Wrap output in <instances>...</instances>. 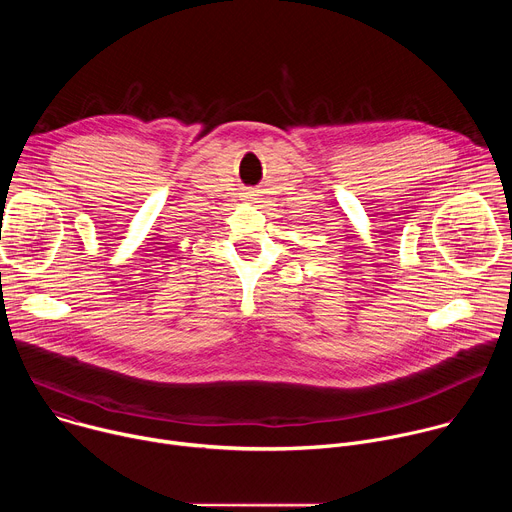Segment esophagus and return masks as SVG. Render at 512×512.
<instances>
[{"label":"esophagus","instance_id":"obj_1","mask_svg":"<svg viewBox=\"0 0 512 512\" xmlns=\"http://www.w3.org/2000/svg\"><path fill=\"white\" fill-rule=\"evenodd\" d=\"M245 198H247L249 202H257V200H259V192H257V190H247V192H245Z\"/></svg>","mask_w":512,"mask_h":512}]
</instances>
